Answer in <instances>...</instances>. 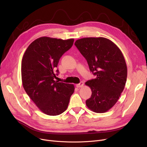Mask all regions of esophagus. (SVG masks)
Instances as JSON below:
<instances>
[{"label": "esophagus", "mask_w": 147, "mask_h": 147, "mask_svg": "<svg viewBox=\"0 0 147 147\" xmlns=\"http://www.w3.org/2000/svg\"><path fill=\"white\" fill-rule=\"evenodd\" d=\"M83 84H84V83L83 82H80L79 84H76V87L77 88H82L83 86Z\"/></svg>", "instance_id": "1"}]
</instances>
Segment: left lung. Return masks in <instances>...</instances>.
I'll return each mask as SVG.
<instances>
[{
  "label": "left lung",
  "mask_w": 147,
  "mask_h": 147,
  "mask_svg": "<svg viewBox=\"0 0 147 147\" xmlns=\"http://www.w3.org/2000/svg\"><path fill=\"white\" fill-rule=\"evenodd\" d=\"M74 45L96 76L85 83L92 90L86 104L95 113H105L117 102L125 88L127 74L125 58L118 46L107 38H82Z\"/></svg>",
  "instance_id": "obj_1"
}]
</instances>
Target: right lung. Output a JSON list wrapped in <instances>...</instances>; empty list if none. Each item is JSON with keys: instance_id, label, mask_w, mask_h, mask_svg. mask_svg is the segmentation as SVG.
Wrapping results in <instances>:
<instances>
[{"instance_id": "1", "label": "right lung", "mask_w": 147, "mask_h": 147, "mask_svg": "<svg viewBox=\"0 0 147 147\" xmlns=\"http://www.w3.org/2000/svg\"><path fill=\"white\" fill-rule=\"evenodd\" d=\"M74 38L63 40L41 37L26 49L21 63L22 86L27 94L39 110L49 115L64 112L74 93L73 84L54 80L59 60L71 48Z\"/></svg>"}]
</instances>
